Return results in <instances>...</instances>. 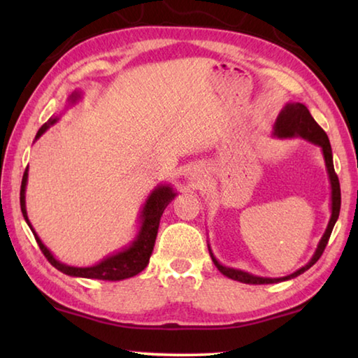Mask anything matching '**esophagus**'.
Wrapping results in <instances>:
<instances>
[{"label": "esophagus", "mask_w": 358, "mask_h": 358, "mask_svg": "<svg viewBox=\"0 0 358 358\" xmlns=\"http://www.w3.org/2000/svg\"><path fill=\"white\" fill-rule=\"evenodd\" d=\"M205 177H207V173H205V171H203L202 167H194L192 171L189 172V177H187V178H189L192 183L201 185L202 181L205 180Z\"/></svg>", "instance_id": "34e87169"}]
</instances>
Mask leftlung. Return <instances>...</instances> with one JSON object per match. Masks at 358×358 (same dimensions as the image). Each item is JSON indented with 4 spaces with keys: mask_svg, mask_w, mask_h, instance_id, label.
Here are the masks:
<instances>
[{
    "mask_svg": "<svg viewBox=\"0 0 358 358\" xmlns=\"http://www.w3.org/2000/svg\"><path fill=\"white\" fill-rule=\"evenodd\" d=\"M273 136L280 137V138H292V137L305 138V141L317 145L320 151H322L327 173H329V180H330L331 215H330L329 226H327L322 238H320L316 251H314L313 257L310 259V262H308L306 265H303L301 268H299L296 271H294V273L282 276V278L256 276V275H251L243 270L224 266L222 264H220V260L215 257V254H213V251H211V248L208 245L210 256H211V260H213V264L216 265V268L220 270L224 276L230 278V280H235V281H240L245 284H275V282L287 281V280H292V278H296L301 273H305L308 268H311V266L317 262L319 257L322 256L325 246H327V243H329L331 230H333V227H335V222L338 221L339 208H341V189H339V180H338V175L335 173V167H333V155H331L330 141H329V137H327L325 131L320 128V126L316 123V120L311 117V113L306 108V106L300 104V102H287V104L282 107V110L280 112V115H278V118L275 121Z\"/></svg>",
    "mask_w": 358,
    "mask_h": 358,
    "instance_id": "8db88e82",
    "label": "left lung"
}]
</instances>
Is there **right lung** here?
Wrapping results in <instances>:
<instances>
[{
	"label": "right lung",
	"instance_id": "obj_1",
	"mask_svg": "<svg viewBox=\"0 0 358 358\" xmlns=\"http://www.w3.org/2000/svg\"><path fill=\"white\" fill-rule=\"evenodd\" d=\"M80 99V93L74 92L69 96V104H76V102ZM58 118H50L47 123L42 126L38 131L34 141L44 134V132L50 128L52 124H55ZM27 183H28V167L25 173H23L22 178V186H20V208L23 217H25L27 224L31 229L36 241L41 248V251L44 252L48 262H50L57 270L62 271L64 275L76 276V278H88V280H102V281H121L126 280V278H132L141 273L142 270L147 268L150 262V256L153 252L157 229H159V221L161 216L164 213V210L169 203L173 201V197L177 196V191L173 189L171 185H157L153 191L150 192V196L145 201L141 216V226H138V232L131 241L128 246H124L123 250H120L113 254H108L101 262L90 265V266H74L59 262V260L53 256L50 250L42 243V240L38 237L36 230L33 229L31 222L28 220L27 213V202H25V191H27Z\"/></svg>",
	"mask_w": 358,
	"mask_h": 358
}]
</instances>
